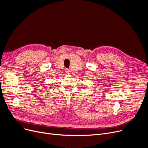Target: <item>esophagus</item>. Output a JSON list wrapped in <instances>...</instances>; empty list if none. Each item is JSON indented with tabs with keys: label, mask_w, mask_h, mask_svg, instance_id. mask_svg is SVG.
I'll use <instances>...</instances> for the list:
<instances>
[{
	"label": "esophagus",
	"mask_w": 148,
	"mask_h": 148,
	"mask_svg": "<svg viewBox=\"0 0 148 148\" xmlns=\"http://www.w3.org/2000/svg\"><path fill=\"white\" fill-rule=\"evenodd\" d=\"M65 72H66V74H70L71 71H70V70L66 69V71H65Z\"/></svg>",
	"instance_id": "34e87169"
}]
</instances>
